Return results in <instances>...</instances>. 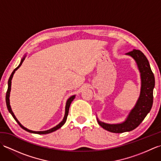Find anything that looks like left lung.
<instances>
[{
  "instance_id": "obj_1",
  "label": "left lung",
  "mask_w": 161,
  "mask_h": 161,
  "mask_svg": "<svg viewBox=\"0 0 161 161\" xmlns=\"http://www.w3.org/2000/svg\"><path fill=\"white\" fill-rule=\"evenodd\" d=\"M126 54L131 56L136 60L141 72L142 82L141 95L135 107L130 112L124 122L110 125L97 119L98 124L102 128L112 133H123L135 129L148 114L153 104V89L155 85V79L147 59L139 50L134 49Z\"/></svg>"
}]
</instances>
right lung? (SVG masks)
<instances>
[{"instance_id":"obj_1","label":"right lung","mask_w":161,"mask_h":161,"mask_svg":"<svg viewBox=\"0 0 161 161\" xmlns=\"http://www.w3.org/2000/svg\"><path fill=\"white\" fill-rule=\"evenodd\" d=\"M24 60H25V57L23 58L21 61H20V64L19 65V66H17V67L15 68V69L14 70V71L12 72L11 75H10V77H9V80H8V91H7V93H6V98H5L7 107H8V109L9 112L10 113V114H12V117H13L14 118V119L17 122V123H18V124L19 125V126H20V127H21L22 129H23L24 130H25V131H28V132H30V133H37V134H47V133H51V132H53V131H56V130H57L58 129H59L60 127H61V126H62L64 125V123L66 122L67 117H68V111H69L70 105V104H71V102H73V100L75 99V95H73V96L70 97L67 100L66 105V112H65L64 118V119H63V120L61 121L59 125H57L56 126H54V127H53V128H52V129H49V130H47V131H31V130H29V129H26V128L24 127L23 126H22L21 125H20V123L18 121V119H17L16 118L14 114V113L12 112L11 107H10V105H9V97L10 91H11V83H12V77H13V75L14 74L15 71H16L17 69H18V68H19L20 66H21V64H22V63L23 62Z\"/></svg>"}]
</instances>
